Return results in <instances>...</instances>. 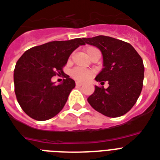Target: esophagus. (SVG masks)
I'll list each match as a JSON object with an SVG mask.
<instances>
[{"label": "esophagus", "mask_w": 160, "mask_h": 160, "mask_svg": "<svg viewBox=\"0 0 160 160\" xmlns=\"http://www.w3.org/2000/svg\"><path fill=\"white\" fill-rule=\"evenodd\" d=\"M82 82H76V85L78 87H80V86H82Z\"/></svg>", "instance_id": "34e87169"}]
</instances>
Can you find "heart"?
I'll return each instance as SVG.
<instances>
[{"instance_id":"1","label":"heart","mask_w":160,"mask_h":160,"mask_svg":"<svg viewBox=\"0 0 160 160\" xmlns=\"http://www.w3.org/2000/svg\"><path fill=\"white\" fill-rule=\"evenodd\" d=\"M93 48H90L89 49H92ZM72 77L75 78L76 80H78V81H85V80H88L91 78L92 75H93V71L92 70H89V69L83 68H81V67H77V68H74L71 72Z\"/></svg>"}]
</instances>
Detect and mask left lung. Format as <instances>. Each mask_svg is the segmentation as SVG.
Listing matches in <instances>:
<instances>
[{"instance_id":"1","label":"left lung","mask_w":160,"mask_h":160,"mask_svg":"<svg viewBox=\"0 0 160 160\" xmlns=\"http://www.w3.org/2000/svg\"><path fill=\"white\" fill-rule=\"evenodd\" d=\"M102 54V69L95 78L97 82H108V88L95 86L88 98L94 109L110 118L120 117L133 108L143 88L144 67L133 46L106 36L83 38ZM101 82V83H102Z\"/></svg>"}]
</instances>
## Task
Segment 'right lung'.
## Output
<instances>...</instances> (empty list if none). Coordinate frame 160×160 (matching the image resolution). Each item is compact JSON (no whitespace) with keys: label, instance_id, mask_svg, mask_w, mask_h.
<instances>
[{"label":"right lung","instance_id":"obj_1","mask_svg":"<svg viewBox=\"0 0 160 160\" xmlns=\"http://www.w3.org/2000/svg\"><path fill=\"white\" fill-rule=\"evenodd\" d=\"M83 38L54 41L26 51L14 70L15 93L22 110L38 121L50 119L66 104L75 82L63 72L68 58ZM62 74L65 78L58 86L50 79Z\"/></svg>","mask_w":160,"mask_h":160}]
</instances>
